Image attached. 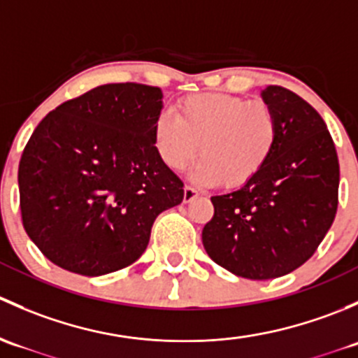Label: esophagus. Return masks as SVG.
Segmentation results:
<instances>
[{"label":"esophagus","mask_w":358,"mask_h":358,"mask_svg":"<svg viewBox=\"0 0 358 358\" xmlns=\"http://www.w3.org/2000/svg\"><path fill=\"white\" fill-rule=\"evenodd\" d=\"M197 196H199V192H197V190L194 189V187L185 185V189H183V201H185V202H190V201L196 199Z\"/></svg>","instance_id":"obj_1"}]
</instances>
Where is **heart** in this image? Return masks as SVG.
<instances>
[{"mask_svg": "<svg viewBox=\"0 0 358 358\" xmlns=\"http://www.w3.org/2000/svg\"><path fill=\"white\" fill-rule=\"evenodd\" d=\"M279 119L265 100L229 93H197L178 100L176 115L161 112L152 126L159 159L185 168L199 149L194 180L241 189L263 171L279 143Z\"/></svg>", "mask_w": 358, "mask_h": 358, "instance_id": "heart-1", "label": "heart"}]
</instances>
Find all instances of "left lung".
<instances>
[{
	"label": "left lung",
	"mask_w": 358,
	"mask_h": 358,
	"mask_svg": "<svg viewBox=\"0 0 358 358\" xmlns=\"http://www.w3.org/2000/svg\"><path fill=\"white\" fill-rule=\"evenodd\" d=\"M263 100L279 119V143L263 171L239 190L211 197L202 229L209 258L252 280L282 277L312 258L338 209L339 162L320 114L282 86Z\"/></svg>",
	"instance_id": "1"
}]
</instances>
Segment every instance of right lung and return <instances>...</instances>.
Segmentation results:
<instances>
[{
  "instance_id": "1",
  "label": "right lung",
  "mask_w": 358,
  "mask_h": 358,
  "mask_svg": "<svg viewBox=\"0 0 358 358\" xmlns=\"http://www.w3.org/2000/svg\"><path fill=\"white\" fill-rule=\"evenodd\" d=\"M157 86L112 83L67 100L38 124L19 164L22 223L52 263L106 275L143 255L154 220L183 201L156 152Z\"/></svg>"
}]
</instances>
